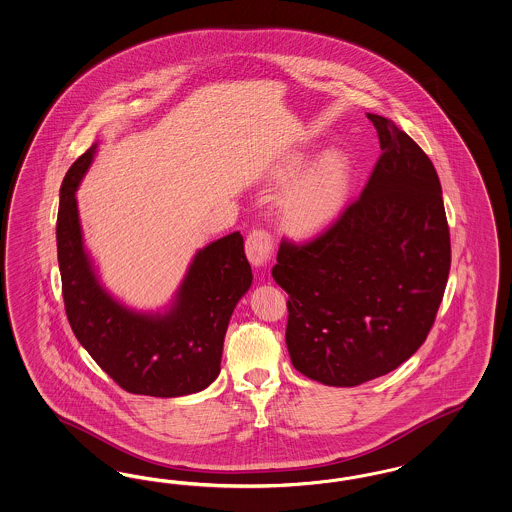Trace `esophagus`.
Returning <instances> with one entry per match:
<instances>
[{
    "instance_id": "34e87169",
    "label": "esophagus",
    "mask_w": 512,
    "mask_h": 512,
    "mask_svg": "<svg viewBox=\"0 0 512 512\" xmlns=\"http://www.w3.org/2000/svg\"><path fill=\"white\" fill-rule=\"evenodd\" d=\"M274 247V238L272 234L265 228H257L253 232H249L246 240L247 259L251 261L253 266H265L270 259Z\"/></svg>"
}]
</instances>
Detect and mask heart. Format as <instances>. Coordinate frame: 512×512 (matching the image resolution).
I'll return each instance as SVG.
<instances>
[{"label":"heart","mask_w":512,"mask_h":512,"mask_svg":"<svg viewBox=\"0 0 512 512\" xmlns=\"http://www.w3.org/2000/svg\"><path fill=\"white\" fill-rule=\"evenodd\" d=\"M305 164V154L289 156L276 171V179H291ZM347 186V158L337 150H329L282 194L278 202L282 225L299 236L322 230L339 213Z\"/></svg>","instance_id":"obj_1"}]
</instances>
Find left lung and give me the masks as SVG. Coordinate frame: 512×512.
<instances>
[{"instance_id":"obj_1","label":"left lung","mask_w":512,"mask_h":512,"mask_svg":"<svg viewBox=\"0 0 512 512\" xmlns=\"http://www.w3.org/2000/svg\"><path fill=\"white\" fill-rule=\"evenodd\" d=\"M368 118L383 154L360 198L305 244L284 238L272 268L289 295L291 364L329 387L362 385L415 354L450 274V228L434 165L392 120Z\"/></svg>"}]
</instances>
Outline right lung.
I'll list each match as a JSON object with an SVG mask.
<instances>
[{"label": "right lung", "instance_id": "right-lung-1", "mask_svg": "<svg viewBox=\"0 0 512 512\" xmlns=\"http://www.w3.org/2000/svg\"><path fill=\"white\" fill-rule=\"evenodd\" d=\"M95 150L97 144L72 164L61 186L57 253L70 328L131 394L173 398L200 392L221 371L230 316L253 280L244 238L232 232L200 249L164 314L123 307L101 286L83 249L76 190Z\"/></svg>", "mask_w": 512, "mask_h": 512}]
</instances>
